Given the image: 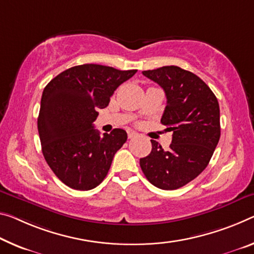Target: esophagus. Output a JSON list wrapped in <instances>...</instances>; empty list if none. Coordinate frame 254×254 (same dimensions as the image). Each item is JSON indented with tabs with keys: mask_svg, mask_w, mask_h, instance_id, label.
<instances>
[{
	"mask_svg": "<svg viewBox=\"0 0 254 254\" xmlns=\"http://www.w3.org/2000/svg\"><path fill=\"white\" fill-rule=\"evenodd\" d=\"M139 134L136 133V132H134V131H128L127 132V136H128V139H132V138H134V136H138Z\"/></svg>",
	"mask_w": 254,
	"mask_h": 254,
	"instance_id": "esophagus-1",
	"label": "esophagus"
}]
</instances>
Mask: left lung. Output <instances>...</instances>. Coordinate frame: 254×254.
<instances>
[{
  "mask_svg": "<svg viewBox=\"0 0 254 254\" xmlns=\"http://www.w3.org/2000/svg\"><path fill=\"white\" fill-rule=\"evenodd\" d=\"M142 74L163 88L166 107L160 122L173 132L167 150L151 140V152L140 159L147 180L162 190H176L194 180L210 162L220 138L219 104L198 75L179 66Z\"/></svg>",
  "mask_w": 254,
  "mask_h": 254,
  "instance_id": "1",
  "label": "left lung"
}]
</instances>
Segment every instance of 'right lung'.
<instances>
[{
  "label": "right lung",
  "instance_id": "right-lung-1",
  "mask_svg": "<svg viewBox=\"0 0 254 254\" xmlns=\"http://www.w3.org/2000/svg\"><path fill=\"white\" fill-rule=\"evenodd\" d=\"M136 70L82 64L63 71L43 91L37 121L42 151L54 174L71 189L91 190L106 178L127 132L94 127L98 108L108 106L120 84Z\"/></svg>",
  "mask_w": 254,
  "mask_h": 254
}]
</instances>
